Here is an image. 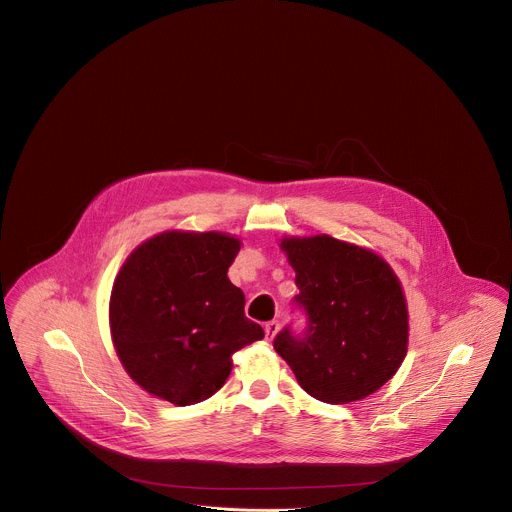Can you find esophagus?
<instances>
[{"instance_id": "obj_1", "label": "esophagus", "mask_w": 512, "mask_h": 512, "mask_svg": "<svg viewBox=\"0 0 512 512\" xmlns=\"http://www.w3.org/2000/svg\"><path fill=\"white\" fill-rule=\"evenodd\" d=\"M279 321H269L267 325H265V335H267V339H273L277 333H279Z\"/></svg>"}]
</instances>
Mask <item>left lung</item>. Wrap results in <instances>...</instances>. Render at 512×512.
<instances>
[{
  "label": "left lung",
  "instance_id": "left-lung-1",
  "mask_svg": "<svg viewBox=\"0 0 512 512\" xmlns=\"http://www.w3.org/2000/svg\"><path fill=\"white\" fill-rule=\"evenodd\" d=\"M281 249L295 269L293 301L307 327H285L275 351L323 403L373 395L407 357L409 313L397 275L373 251L329 235L285 237Z\"/></svg>",
  "mask_w": 512,
  "mask_h": 512
}]
</instances>
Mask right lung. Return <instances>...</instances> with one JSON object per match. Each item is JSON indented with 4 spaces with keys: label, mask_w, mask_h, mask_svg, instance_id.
Returning a JSON list of instances; mask_svg holds the SVG:
<instances>
[{
    "label": "right lung",
    "mask_w": 512,
    "mask_h": 512,
    "mask_svg": "<svg viewBox=\"0 0 512 512\" xmlns=\"http://www.w3.org/2000/svg\"><path fill=\"white\" fill-rule=\"evenodd\" d=\"M239 249L225 233L165 231L127 257L113 283L109 327L141 389L177 407L201 403L225 385L233 353L265 337L227 277Z\"/></svg>",
    "instance_id": "add662e5"
}]
</instances>
